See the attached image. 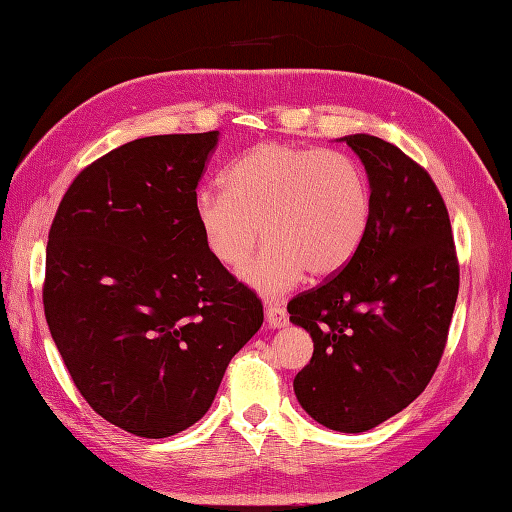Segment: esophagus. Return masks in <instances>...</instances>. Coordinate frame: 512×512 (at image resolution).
<instances>
[{
  "label": "esophagus",
  "mask_w": 512,
  "mask_h": 512,
  "mask_svg": "<svg viewBox=\"0 0 512 512\" xmlns=\"http://www.w3.org/2000/svg\"><path fill=\"white\" fill-rule=\"evenodd\" d=\"M266 323L272 329H281V327H285V325L290 323L288 312H285L283 307L277 305V303H268L266 305Z\"/></svg>",
  "instance_id": "1"
}]
</instances>
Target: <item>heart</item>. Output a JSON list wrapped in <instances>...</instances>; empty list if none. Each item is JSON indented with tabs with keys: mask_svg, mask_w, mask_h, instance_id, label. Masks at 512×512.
Listing matches in <instances>:
<instances>
[{
	"mask_svg": "<svg viewBox=\"0 0 512 512\" xmlns=\"http://www.w3.org/2000/svg\"><path fill=\"white\" fill-rule=\"evenodd\" d=\"M222 189H200L194 218L202 244L224 268H240L266 244L242 277L264 294L334 277L364 242L373 211L371 181L349 152L261 144L237 157Z\"/></svg>",
	"mask_w": 512,
	"mask_h": 512,
	"instance_id": "heart-1",
	"label": "heart"
}]
</instances>
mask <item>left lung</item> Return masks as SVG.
I'll return each instance as SVG.
<instances>
[{
  "instance_id": "8db88e82",
  "label": "left lung",
  "mask_w": 512,
  "mask_h": 512,
  "mask_svg": "<svg viewBox=\"0 0 512 512\" xmlns=\"http://www.w3.org/2000/svg\"><path fill=\"white\" fill-rule=\"evenodd\" d=\"M344 141L362 159L373 211L358 253L296 294L290 320L310 331L312 360L294 392L314 421L366 432L417 399L443 358L460 285L454 235L432 176L373 135Z\"/></svg>"
}]
</instances>
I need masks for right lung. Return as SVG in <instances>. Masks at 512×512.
I'll use <instances>...</instances> for the list:
<instances>
[{
    "label": "right lung",
    "instance_id": "obj_1",
    "mask_svg": "<svg viewBox=\"0 0 512 512\" xmlns=\"http://www.w3.org/2000/svg\"><path fill=\"white\" fill-rule=\"evenodd\" d=\"M218 130L128 141L69 185L47 235L43 307L80 395L122 430L165 438L205 417L264 323L194 218Z\"/></svg>",
    "mask_w": 512,
    "mask_h": 512
}]
</instances>
